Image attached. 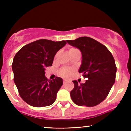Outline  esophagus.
Instances as JSON below:
<instances>
[{"instance_id": "esophagus-1", "label": "esophagus", "mask_w": 131, "mask_h": 131, "mask_svg": "<svg viewBox=\"0 0 131 131\" xmlns=\"http://www.w3.org/2000/svg\"><path fill=\"white\" fill-rule=\"evenodd\" d=\"M63 84H65L66 82H67V80H63Z\"/></svg>"}]
</instances>
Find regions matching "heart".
I'll use <instances>...</instances> for the list:
<instances>
[{"mask_svg":"<svg viewBox=\"0 0 131 131\" xmlns=\"http://www.w3.org/2000/svg\"><path fill=\"white\" fill-rule=\"evenodd\" d=\"M78 50L77 49L74 47H71L68 49V53L69 54L72 53V52H74L75 51ZM73 69L69 68H62L60 70L58 71V74L60 76L63 78H70L71 76L72 73H73Z\"/></svg>","mask_w":131,"mask_h":131,"instance_id":"b5f03b06","label":"heart"}]
</instances>
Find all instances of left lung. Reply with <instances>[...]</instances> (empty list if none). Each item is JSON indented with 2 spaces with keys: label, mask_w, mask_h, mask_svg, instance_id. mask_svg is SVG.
<instances>
[{
  "label": "left lung",
  "mask_w": 131,
  "mask_h": 131,
  "mask_svg": "<svg viewBox=\"0 0 131 131\" xmlns=\"http://www.w3.org/2000/svg\"><path fill=\"white\" fill-rule=\"evenodd\" d=\"M82 53L79 72L87 78L84 84L73 81L71 98L79 106L89 107L99 105L106 99L115 82L116 66L112 53L104 45L89 37L67 40Z\"/></svg>",
  "instance_id": "1"
}]
</instances>
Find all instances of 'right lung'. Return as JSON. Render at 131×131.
Instances as JSON below:
<instances>
[{
	"label": "right lung",
	"mask_w": 131,
	"mask_h": 131,
	"mask_svg": "<svg viewBox=\"0 0 131 131\" xmlns=\"http://www.w3.org/2000/svg\"><path fill=\"white\" fill-rule=\"evenodd\" d=\"M67 43L39 39L23 46L16 53L12 63L13 80L19 95L34 107H43L54 103L63 84L62 79L48 80L45 68L51 67L55 54Z\"/></svg>",
	"instance_id": "obj_1"
}]
</instances>
